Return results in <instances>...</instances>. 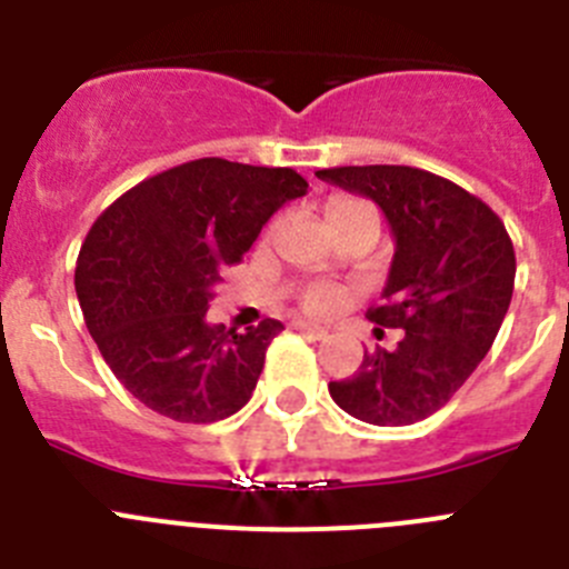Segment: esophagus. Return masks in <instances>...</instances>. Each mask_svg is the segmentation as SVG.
Listing matches in <instances>:
<instances>
[{"label": "esophagus", "instance_id": "esophagus-1", "mask_svg": "<svg viewBox=\"0 0 569 569\" xmlns=\"http://www.w3.org/2000/svg\"><path fill=\"white\" fill-rule=\"evenodd\" d=\"M293 328L299 330V333H308L310 339H328V330L313 325V321H293Z\"/></svg>", "mask_w": 569, "mask_h": 569}]
</instances>
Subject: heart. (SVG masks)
<instances>
[{"label":"heart","mask_w":569,"mask_h":569,"mask_svg":"<svg viewBox=\"0 0 569 569\" xmlns=\"http://www.w3.org/2000/svg\"><path fill=\"white\" fill-rule=\"evenodd\" d=\"M350 213H376L373 204L361 202V199H350V196H341V199H333L328 208L330 222L333 219H341V216ZM345 290L336 288V284H313L301 293V308L308 310V313L316 316H330L345 305Z\"/></svg>","instance_id":"1"}]
</instances>
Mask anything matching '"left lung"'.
Wrapping results in <instances>:
<instances>
[{"label": "left lung", "instance_id": "obj_1", "mask_svg": "<svg viewBox=\"0 0 569 569\" xmlns=\"http://www.w3.org/2000/svg\"><path fill=\"white\" fill-rule=\"evenodd\" d=\"M316 176L385 210L396 253L385 301L367 319L405 330L393 350H365L350 379L330 381V396L367 425L427 419L481 365L510 308L516 250L505 222L479 196L407 164H350Z\"/></svg>", "mask_w": 569, "mask_h": 569}]
</instances>
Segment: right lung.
<instances>
[{"label": "right lung", "mask_w": 569, "mask_h": 569, "mask_svg": "<svg viewBox=\"0 0 569 569\" xmlns=\"http://www.w3.org/2000/svg\"><path fill=\"white\" fill-rule=\"evenodd\" d=\"M305 193L293 168L210 156L150 176L93 222L77 259L79 305L102 359L144 407L210 425L248 405L284 325L236 333L204 313L224 268Z\"/></svg>", "instance_id": "obj_1"}]
</instances>
